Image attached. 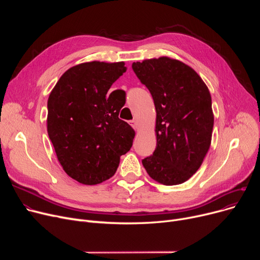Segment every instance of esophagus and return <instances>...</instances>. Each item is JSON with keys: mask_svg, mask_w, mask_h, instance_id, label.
Returning <instances> with one entry per match:
<instances>
[{"mask_svg": "<svg viewBox=\"0 0 260 260\" xmlns=\"http://www.w3.org/2000/svg\"><path fill=\"white\" fill-rule=\"evenodd\" d=\"M131 125H132L135 129H138V122H137V120H132V121H131Z\"/></svg>", "mask_w": 260, "mask_h": 260, "instance_id": "obj_1", "label": "esophagus"}]
</instances>
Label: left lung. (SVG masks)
<instances>
[{
    "mask_svg": "<svg viewBox=\"0 0 260 260\" xmlns=\"http://www.w3.org/2000/svg\"><path fill=\"white\" fill-rule=\"evenodd\" d=\"M133 70L151 91L157 114L156 149L142 165L155 181L181 184L199 170L211 146L210 90L192 67L169 57L134 62Z\"/></svg>",
    "mask_w": 260,
    "mask_h": 260,
    "instance_id": "left-lung-1",
    "label": "left lung"
}]
</instances>
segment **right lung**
<instances>
[{"mask_svg":"<svg viewBox=\"0 0 260 260\" xmlns=\"http://www.w3.org/2000/svg\"><path fill=\"white\" fill-rule=\"evenodd\" d=\"M124 62L92 61L67 70L47 101V133L64 172L93 185L113 177L135 131L119 119L123 90L107 91L126 72Z\"/></svg>","mask_w":260,"mask_h":260,"instance_id":"obj_1","label":"right lung"}]
</instances>
